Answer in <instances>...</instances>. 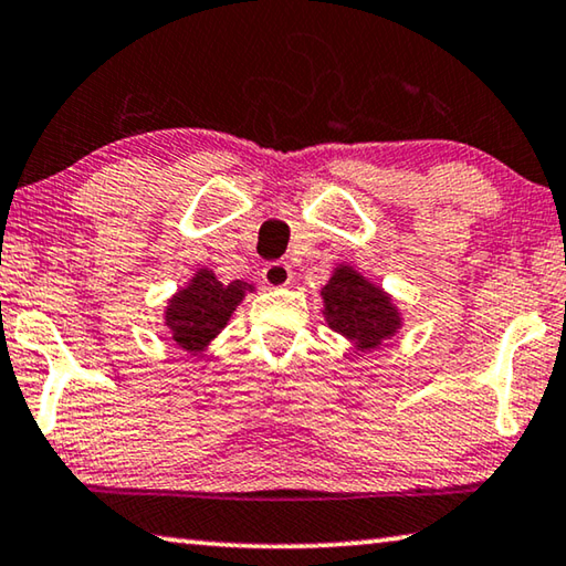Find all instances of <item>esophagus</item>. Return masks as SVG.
<instances>
[{"instance_id":"esophagus-1","label":"esophagus","mask_w":566,"mask_h":566,"mask_svg":"<svg viewBox=\"0 0 566 566\" xmlns=\"http://www.w3.org/2000/svg\"><path fill=\"white\" fill-rule=\"evenodd\" d=\"M261 275H263V283L268 285V289H283V285L291 283L293 271H291L289 263L275 261V263H268Z\"/></svg>"}]
</instances>
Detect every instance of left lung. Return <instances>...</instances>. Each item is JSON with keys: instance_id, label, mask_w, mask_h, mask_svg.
Returning <instances> with one entry per match:
<instances>
[{"instance_id": "8db88e82", "label": "left lung", "mask_w": 566, "mask_h": 566, "mask_svg": "<svg viewBox=\"0 0 566 566\" xmlns=\"http://www.w3.org/2000/svg\"><path fill=\"white\" fill-rule=\"evenodd\" d=\"M325 321L335 333L348 338L358 350L380 348L400 328V313L390 295L365 281L350 265H340L321 291Z\"/></svg>"}]
</instances>
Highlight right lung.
Returning <instances> with one entry per match:
<instances>
[{
    "instance_id": "right-lung-1",
    "label": "right lung",
    "mask_w": 566,
    "mask_h": 566,
    "mask_svg": "<svg viewBox=\"0 0 566 566\" xmlns=\"http://www.w3.org/2000/svg\"><path fill=\"white\" fill-rule=\"evenodd\" d=\"M248 291H253V285L243 281L221 283L211 271L201 268L191 283L168 301L166 328L174 343L191 355L206 350V345L226 328Z\"/></svg>"
}]
</instances>
